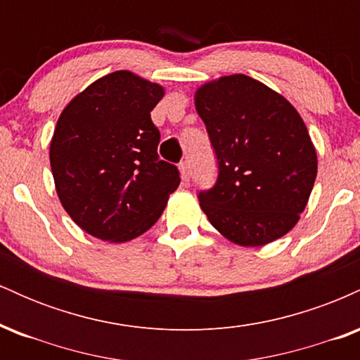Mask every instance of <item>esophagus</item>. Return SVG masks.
<instances>
[{
  "instance_id": "esophagus-1",
  "label": "esophagus",
  "mask_w": 360,
  "mask_h": 360,
  "mask_svg": "<svg viewBox=\"0 0 360 360\" xmlns=\"http://www.w3.org/2000/svg\"><path fill=\"white\" fill-rule=\"evenodd\" d=\"M179 172H181V179H183V183H189V179H191V169H189L188 162L179 164Z\"/></svg>"
}]
</instances>
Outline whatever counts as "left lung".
Listing matches in <instances>:
<instances>
[{"label": "left lung", "mask_w": 360, "mask_h": 360, "mask_svg": "<svg viewBox=\"0 0 360 360\" xmlns=\"http://www.w3.org/2000/svg\"><path fill=\"white\" fill-rule=\"evenodd\" d=\"M194 106L218 159L200 206L226 240L260 247L286 235L307 208L318 157L303 118L283 94L245 74L201 84Z\"/></svg>", "instance_id": "obj_1"}]
</instances>
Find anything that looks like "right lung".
<instances>
[{
	"label": "right lung",
	"mask_w": 360,
	"mask_h": 360,
	"mask_svg": "<svg viewBox=\"0 0 360 360\" xmlns=\"http://www.w3.org/2000/svg\"><path fill=\"white\" fill-rule=\"evenodd\" d=\"M166 89L131 71H115L62 110L51 140V169L62 206L86 233L134 240L159 220L179 172L159 160L150 111Z\"/></svg>",
	"instance_id": "obj_1"
}]
</instances>
